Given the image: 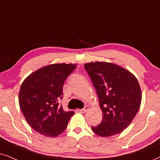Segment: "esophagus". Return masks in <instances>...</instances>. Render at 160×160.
Masks as SVG:
<instances>
[{"label":"esophagus","instance_id":"esophagus-1","mask_svg":"<svg viewBox=\"0 0 160 160\" xmlns=\"http://www.w3.org/2000/svg\"><path fill=\"white\" fill-rule=\"evenodd\" d=\"M89 106H86V107H85L84 108H82V109H80V110L78 111L79 112H80V113H86V112H88V110H89Z\"/></svg>","mask_w":160,"mask_h":160}]
</instances>
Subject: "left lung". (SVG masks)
I'll use <instances>...</instances> for the list:
<instances>
[{"instance_id": "obj_1", "label": "left lung", "mask_w": 160, "mask_h": 160, "mask_svg": "<svg viewBox=\"0 0 160 160\" xmlns=\"http://www.w3.org/2000/svg\"><path fill=\"white\" fill-rule=\"evenodd\" d=\"M97 91L102 120L92 129L100 137H111L125 130L138 112L142 93L136 77L122 66L107 62L84 65Z\"/></svg>"}]
</instances>
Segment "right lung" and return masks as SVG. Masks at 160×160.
Segmentation results:
<instances>
[{
    "label": "right lung",
    "instance_id": "1",
    "mask_svg": "<svg viewBox=\"0 0 160 160\" xmlns=\"http://www.w3.org/2000/svg\"><path fill=\"white\" fill-rule=\"evenodd\" d=\"M76 64L55 63L39 68L22 82L19 105L26 120L39 134L48 137L61 134L74 112H65L58 102L62 86Z\"/></svg>",
    "mask_w": 160,
    "mask_h": 160
}]
</instances>
